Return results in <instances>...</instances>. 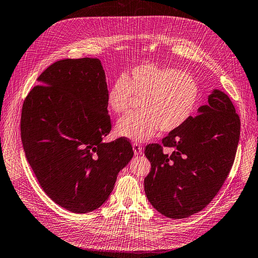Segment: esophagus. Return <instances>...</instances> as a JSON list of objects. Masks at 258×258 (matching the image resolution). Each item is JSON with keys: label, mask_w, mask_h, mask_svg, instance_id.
Instances as JSON below:
<instances>
[{"label": "esophagus", "mask_w": 258, "mask_h": 258, "mask_svg": "<svg viewBox=\"0 0 258 258\" xmlns=\"http://www.w3.org/2000/svg\"><path fill=\"white\" fill-rule=\"evenodd\" d=\"M132 147H133V151H135L136 154H142L143 148H142V146L140 145L139 143H135V144H133Z\"/></svg>", "instance_id": "1"}]
</instances>
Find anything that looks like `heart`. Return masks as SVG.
Segmentation results:
<instances>
[{
	"mask_svg": "<svg viewBox=\"0 0 258 258\" xmlns=\"http://www.w3.org/2000/svg\"><path fill=\"white\" fill-rule=\"evenodd\" d=\"M141 97V110L121 117L117 132L133 141H147L161 132L182 127L196 112L200 87L195 77L181 70L142 63L117 76L107 91L109 108L120 114Z\"/></svg>",
	"mask_w": 258,
	"mask_h": 258,
	"instance_id": "b5f03b06",
	"label": "heart"
}]
</instances>
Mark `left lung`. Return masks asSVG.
Listing matches in <instances>:
<instances>
[{
    "label": "left lung",
    "instance_id": "obj_1",
    "mask_svg": "<svg viewBox=\"0 0 258 258\" xmlns=\"http://www.w3.org/2000/svg\"><path fill=\"white\" fill-rule=\"evenodd\" d=\"M239 136L240 119L230 97L215 90L198 115L169 132L162 144L145 147L151 169L144 186L152 207L172 219L202 211L229 176ZM164 147L173 152L163 153Z\"/></svg>",
    "mask_w": 258,
    "mask_h": 258
}]
</instances>
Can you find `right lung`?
<instances>
[{"label":"right lung","mask_w":258,"mask_h":258,"mask_svg":"<svg viewBox=\"0 0 258 258\" xmlns=\"http://www.w3.org/2000/svg\"><path fill=\"white\" fill-rule=\"evenodd\" d=\"M38 81L22 106L25 157L55 203L76 214L94 211L133 157L126 138L102 142L112 125L100 60H59Z\"/></svg>","instance_id":"add662e5"}]
</instances>
